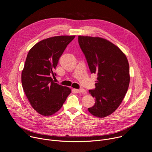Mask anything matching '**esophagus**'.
Here are the masks:
<instances>
[{
  "label": "esophagus",
  "instance_id": "1",
  "mask_svg": "<svg viewBox=\"0 0 152 152\" xmlns=\"http://www.w3.org/2000/svg\"><path fill=\"white\" fill-rule=\"evenodd\" d=\"M75 91L76 93H81L83 94H87L86 90L84 89H75Z\"/></svg>",
  "mask_w": 152,
  "mask_h": 152
}]
</instances>
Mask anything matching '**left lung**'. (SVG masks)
<instances>
[{
  "label": "left lung",
  "instance_id": "left-lung-1",
  "mask_svg": "<svg viewBox=\"0 0 152 152\" xmlns=\"http://www.w3.org/2000/svg\"><path fill=\"white\" fill-rule=\"evenodd\" d=\"M78 42L90 72L98 75L95 88L89 90L95 103L88 110L99 118L107 117L118 107L127 92L130 80L128 59L106 39L79 35Z\"/></svg>",
  "mask_w": 152,
  "mask_h": 152
}]
</instances>
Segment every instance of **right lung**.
Returning a JSON list of instances; mask_svg holds the SVG:
<instances>
[{
  "label": "right lung",
  "instance_id": "right-lung-1",
  "mask_svg": "<svg viewBox=\"0 0 152 152\" xmlns=\"http://www.w3.org/2000/svg\"><path fill=\"white\" fill-rule=\"evenodd\" d=\"M75 35L50 37L39 42L30 49L21 74L25 94L32 107L44 116L55 114L62 107L70 88L55 83L59 58Z\"/></svg>",
  "mask_w": 152,
  "mask_h": 152
}]
</instances>
